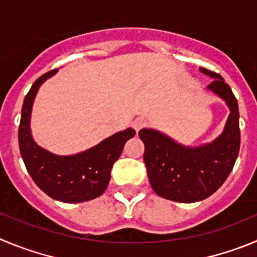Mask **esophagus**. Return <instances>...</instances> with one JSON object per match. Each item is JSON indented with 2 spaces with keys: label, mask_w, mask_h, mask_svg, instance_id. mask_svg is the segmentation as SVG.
<instances>
[{
  "label": "esophagus",
  "mask_w": 257,
  "mask_h": 257,
  "mask_svg": "<svg viewBox=\"0 0 257 257\" xmlns=\"http://www.w3.org/2000/svg\"><path fill=\"white\" fill-rule=\"evenodd\" d=\"M146 120L145 119H142V117H138V119H136L133 121V124H132V125H133V128L136 129V132H140L141 129L143 128V126L146 125Z\"/></svg>",
  "instance_id": "34e87169"
}]
</instances>
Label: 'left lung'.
I'll return each mask as SVG.
<instances>
[{
  "mask_svg": "<svg viewBox=\"0 0 257 257\" xmlns=\"http://www.w3.org/2000/svg\"><path fill=\"white\" fill-rule=\"evenodd\" d=\"M212 78L206 88L229 108L224 131L209 143L186 146L156 129L143 128L140 138L145 143L143 161L152 189L160 197L192 203L210 197L232 172L241 142L239 111L230 87L221 75L200 68Z\"/></svg>",
  "mask_w": 257,
  "mask_h": 257,
  "instance_id": "1",
  "label": "left lung"
}]
</instances>
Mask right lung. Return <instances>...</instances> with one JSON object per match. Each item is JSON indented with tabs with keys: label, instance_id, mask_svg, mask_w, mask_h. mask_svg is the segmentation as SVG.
I'll return each instance as SVG.
<instances>
[{
	"label": "right lung",
	"instance_id": "obj_1",
	"mask_svg": "<svg viewBox=\"0 0 257 257\" xmlns=\"http://www.w3.org/2000/svg\"><path fill=\"white\" fill-rule=\"evenodd\" d=\"M59 71L39 77L24 98L19 125V147L23 161L34 183L54 200L78 203L100 197L106 191L111 169L128 140L136 136L132 128L117 132L85 151L56 155L41 147L31 131L32 108L39 87Z\"/></svg>",
	"mask_w": 257,
	"mask_h": 257
}]
</instances>
